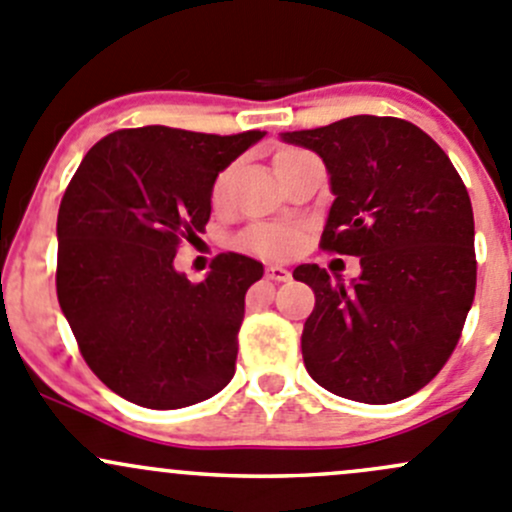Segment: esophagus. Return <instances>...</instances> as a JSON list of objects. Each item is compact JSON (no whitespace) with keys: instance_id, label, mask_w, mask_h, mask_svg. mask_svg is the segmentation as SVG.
I'll list each match as a JSON object with an SVG mask.
<instances>
[{"instance_id":"34e87169","label":"esophagus","mask_w":512,"mask_h":512,"mask_svg":"<svg viewBox=\"0 0 512 512\" xmlns=\"http://www.w3.org/2000/svg\"><path fill=\"white\" fill-rule=\"evenodd\" d=\"M267 277H270V280H275V282H287L292 275H289L287 267H282V265H267Z\"/></svg>"}]
</instances>
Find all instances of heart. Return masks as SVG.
<instances>
[{"label": "heart", "instance_id": "1", "mask_svg": "<svg viewBox=\"0 0 512 512\" xmlns=\"http://www.w3.org/2000/svg\"><path fill=\"white\" fill-rule=\"evenodd\" d=\"M285 153L292 151H282L277 156H285ZM225 185H227V173L218 175L213 185V200L220 203L225 195ZM299 242V230L289 223H257L250 225L245 232L240 235V247L252 252H260V255H270V257H285L289 252L297 247Z\"/></svg>", "mask_w": 512, "mask_h": 512}]
</instances>
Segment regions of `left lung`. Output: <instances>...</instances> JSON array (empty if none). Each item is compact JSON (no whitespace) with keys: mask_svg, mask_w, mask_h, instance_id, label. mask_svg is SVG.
I'll list each match as a JSON object with an SVG mask.
<instances>
[{"mask_svg":"<svg viewBox=\"0 0 512 512\" xmlns=\"http://www.w3.org/2000/svg\"><path fill=\"white\" fill-rule=\"evenodd\" d=\"M322 158L334 200L324 250L359 257L352 282L319 265L302 356L309 376L361 404L416 394L456 349L476 294V225L468 190L431 136L409 121L352 116L282 133Z\"/></svg>","mask_w":512,"mask_h":512,"instance_id":"1","label":"left lung"}]
</instances>
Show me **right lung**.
<instances>
[{
  "instance_id": "add662e5",
  "label": "right lung",
  "mask_w": 512,
  "mask_h": 512,
  "mask_svg": "<svg viewBox=\"0 0 512 512\" xmlns=\"http://www.w3.org/2000/svg\"><path fill=\"white\" fill-rule=\"evenodd\" d=\"M262 138L168 126L108 133L61 198V312L91 371L131 404L183 409L235 374L245 294L265 267L225 252L193 285L173 260L210 220L218 175Z\"/></svg>"
}]
</instances>
